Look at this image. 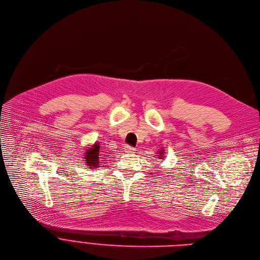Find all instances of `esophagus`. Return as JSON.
I'll return each instance as SVG.
<instances>
[{
  "mask_svg": "<svg viewBox=\"0 0 260 260\" xmlns=\"http://www.w3.org/2000/svg\"><path fill=\"white\" fill-rule=\"evenodd\" d=\"M135 150H136V149H135L134 147H132L131 145H125V146H124V151L127 152V153H134Z\"/></svg>",
  "mask_w": 260,
  "mask_h": 260,
  "instance_id": "34e87169",
  "label": "esophagus"
}]
</instances>
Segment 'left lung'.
I'll use <instances>...</instances> for the list:
<instances>
[{"instance_id":"left-lung-1","label":"left lung","mask_w":260,"mask_h":260,"mask_svg":"<svg viewBox=\"0 0 260 260\" xmlns=\"http://www.w3.org/2000/svg\"><path fill=\"white\" fill-rule=\"evenodd\" d=\"M158 154H160V155H159V156H160V157H161V155H164V151H160V152H158Z\"/></svg>"}]
</instances>
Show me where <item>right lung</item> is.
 Masks as SVG:
<instances>
[{"label": "right lung", "instance_id": "add662e5", "mask_svg": "<svg viewBox=\"0 0 260 260\" xmlns=\"http://www.w3.org/2000/svg\"><path fill=\"white\" fill-rule=\"evenodd\" d=\"M85 162L86 166H89L91 168L94 167H100V145L99 143H96L95 145H93L92 147H90V149H88L85 152Z\"/></svg>", "mask_w": 260, "mask_h": 260}]
</instances>
